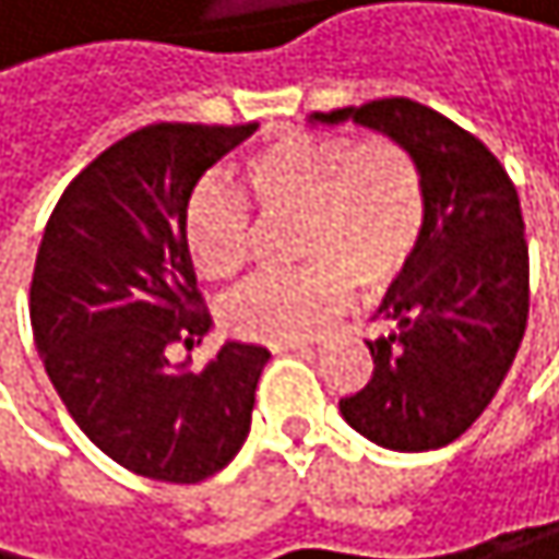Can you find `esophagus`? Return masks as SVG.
<instances>
[{
    "label": "esophagus",
    "mask_w": 559,
    "mask_h": 559,
    "mask_svg": "<svg viewBox=\"0 0 559 559\" xmlns=\"http://www.w3.org/2000/svg\"><path fill=\"white\" fill-rule=\"evenodd\" d=\"M274 352H314V342H282V345H271Z\"/></svg>",
    "instance_id": "34e87169"
}]
</instances>
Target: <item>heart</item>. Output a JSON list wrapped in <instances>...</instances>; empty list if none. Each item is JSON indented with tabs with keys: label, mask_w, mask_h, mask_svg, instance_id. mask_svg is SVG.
Returning <instances> with one entry per match:
<instances>
[{
	"label": "heart",
	"mask_w": 559,
	"mask_h": 559,
	"mask_svg": "<svg viewBox=\"0 0 559 559\" xmlns=\"http://www.w3.org/2000/svg\"><path fill=\"white\" fill-rule=\"evenodd\" d=\"M295 214V258L227 305V325L251 342H305L329 325L352 282L382 292L409 267L426 234V183L416 157L389 136L282 133L251 150L238 194L201 187L183 217L190 261L211 282H234L251 258L248 207Z\"/></svg>",
	"instance_id": "obj_1"
}]
</instances>
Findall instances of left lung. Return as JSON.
I'll list each match as a JSON object with an SVG mask.
<instances>
[{"mask_svg": "<svg viewBox=\"0 0 559 559\" xmlns=\"http://www.w3.org/2000/svg\"><path fill=\"white\" fill-rule=\"evenodd\" d=\"M358 123L416 157L426 183V234L389 285L379 318L392 332L365 342L372 379L342 399V419L395 453L460 439L503 385L526 332L530 254L516 187L489 150L405 96L372 99L311 123Z\"/></svg>", "mask_w": 559, "mask_h": 559, "instance_id": "1", "label": "left lung"}]
</instances>
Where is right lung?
<instances>
[{
  "label": "right lung",
  "mask_w": 559,
  "mask_h": 559,
  "mask_svg": "<svg viewBox=\"0 0 559 559\" xmlns=\"http://www.w3.org/2000/svg\"><path fill=\"white\" fill-rule=\"evenodd\" d=\"M258 127L154 123L62 190L36 254L29 318L46 376L86 439L123 469L201 483L251 432L261 345L224 342L204 369L170 361L211 332L183 217L198 180Z\"/></svg>",
  "instance_id": "1"
}]
</instances>
